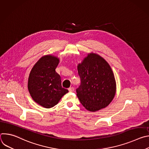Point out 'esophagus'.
Here are the masks:
<instances>
[{"mask_svg":"<svg viewBox=\"0 0 149 149\" xmlns=\"http://www.w3.org/2000/svg\"><path fill=\"white\" fill-rule=\"evenodd\" d=\"M68 91H70V92H74V87H70V88H68Z\"/></svg>","mask_w":149,"mask_h":149,"instance_id":"1","label":"esophagus"}]
</instances>
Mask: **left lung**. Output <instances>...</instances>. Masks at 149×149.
<instances>
[{
  "instance_id": "8db88e82",
  "label": "left lung",
  "mask_w": 149,
  "mask_h": 149,
  "mask_svg": "<svg viewBox=\"0 0 149 149\" xmlns=\"http://www.w3.org/2000/svg\"><path fill=\"white\" fill-rule=\"evenodd\" d=\"M77 70L81 84L76 91L82 105L91 112L107 107L116 93V82L109 63L91 52L78 63Z\"/></svg>"
}]
</instances>
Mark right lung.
Returning <instances> with one entry per match:
<instances>
[{
	"mask_svg": "<svg viewBox=\"0 0 149 149\" xmlns=\"http://www.w3.org/2000/svg\"><path fill=\"white\" fill-rule=\"evenodd\" d=\"M59 58L53 55L42 56L32 67L28 88L33 100L46 109L53 107L68 91L62 87L60 75L55 71Z\"/></svg>",
	"mask_w": 149,
	"mask_h": 149,
	"instance_id": "add662e5",
	"label": "right lung"
}]
</instances>
